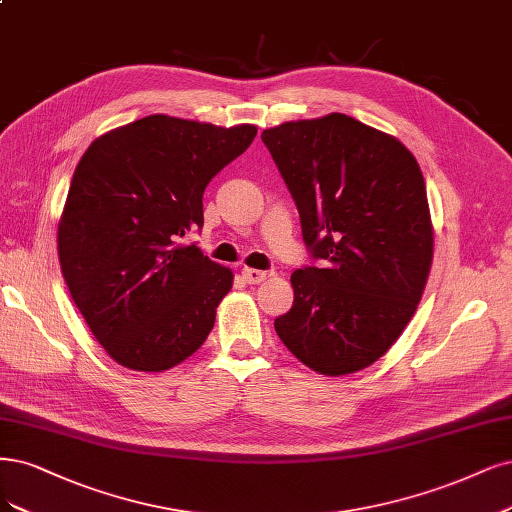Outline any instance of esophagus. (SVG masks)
I'll return each mask as SVG.
<instances>
[{
  "label": "esophagus",
  "mask_w": 512,
  "mask_h": 512,
  "mask_svg": "<svg viewBox=\"0 0 512 512\" xmlns=\"http://www.w3.org/2000/svg\"><path fill=\"white\" fill-rule=\"evenodd\" d=\"M241 275H243L245 281H248V284H260V281L271 277L269 271H258V269H248V267L241 271Z\"/></svg>",
  "instance_id": "1"
}]
</instances>
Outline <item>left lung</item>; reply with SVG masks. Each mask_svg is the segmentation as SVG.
Segmentation results:
<instances>
[{"label": "left lung", "mask_w": 512, "mask_h": 512, "mask_svg": "<svg viewBox=\"0 0 512 512\" xmlns=\"http://www.w3.org/2000/svg\"><path fill=\"white\" fill-rule=\"evenodd\" d=\"M320 267L292 273L279 339L311 370L356 373L390 349L424 294L434 231L426 182L394 135L332 112L264 129Z\"/></svg>", "instance_id": "obj_1"}]
</instances>
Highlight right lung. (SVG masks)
<instances>
[{
  "instance_id": "obj_1",
  "label": "right lung",
  "mask_w": 512,
  "mask_h": 512,
  "mask_svg": "<svg viewBox=\"0 0 512 512\" xmlns=\"http://www.w3.org/2000/svg\"><path fill=\"white\" fill-rule=\"evenodd\" d=\"M256 131L152 114L103 133L82 154L59 220V262L114 362L163 373L205 343L233 271L184 237L203 226L211 178Z\"/></svg>"
}]
</instances>
